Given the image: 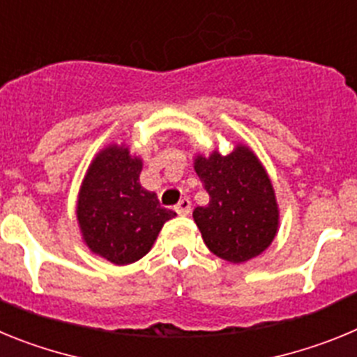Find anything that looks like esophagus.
<instances>
[{
    "mask_svg": "<svg viewBox=\"0 0 357 357\" xmlns=\"http://www.w3.org/2000/svg\"><path fill=\"white\" fill-rule=\"evenodd\" d=\"M175 211L178 214H182V216H185V214L191 213V202H189V198H182V200L176 204Z\"/></svg>",
    "mask_w": 357,
    "mask_h": 357,
    "instance_id": "obj_1",
    "label": "esophagus"
}]
</instances>
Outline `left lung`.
<instances>
[{
	"mask_svg": "<svg viewBox=\"0 0 357 357\" xmlns=\"http://www.w3.org/2000/svg\"><path fill=\"white\" fill-rule=\"evenodd\" d=\"M195 172L209 193V204L193 211L207 248L229 263H245L266 250L277 234L279 207L254 151L238 144L229 155H197Z\"/></svg>",
	"mask_w": 357,
	"mask_h": 357,
	"instance_id": "1",
	"label": "left lung"
}]
</instances>
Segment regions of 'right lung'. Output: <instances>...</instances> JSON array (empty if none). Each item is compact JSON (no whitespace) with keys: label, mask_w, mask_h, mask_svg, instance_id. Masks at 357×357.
I'll use <instances>...</instances> for the list:
<instances>
[{"label":"right lung","mask_w":357,"mask_h":357,"mask_svg":"<svg viewBox=\"0 0 357 357\" xmlns=\"http://www.w3.org/2000/svg\"><path fill=\"white\" fill-rule=\"evenodd\" d=\"M141 169L143 160L125 144H110L94 157L78 193L77 220L85 245L118 266L146 255L164 223L176 216L139 184Z\"/></svg>","instance_id":"1"}]
</instances>
